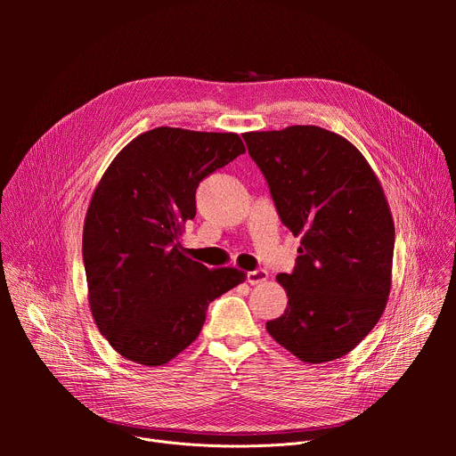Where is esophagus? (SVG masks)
Segmentation results:
<instances>
[{"mask_svg":"<svg viewBox=\"0 0 456 456\" xmlns=\"http://www.w3.org/2000/svg\"><path fill=\"white\" fill-rule=\"evenodd\" d=\"M267 278H269V273L265 269H256V271L247 273V283H250V285L264 283V281H267Z\"/></svg>","mask_w":456,"mask_h":456,"instance_id":"esophagus-1","label":"esophagus"}]
</instances>
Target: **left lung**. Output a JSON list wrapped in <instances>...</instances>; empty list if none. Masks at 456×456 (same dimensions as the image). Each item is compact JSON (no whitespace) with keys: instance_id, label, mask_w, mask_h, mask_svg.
Wrapping results in <instances>:
<instances>
[{"instance_id":"1","label":"left lung","mask_w":456,"mask_h":456,"mask_svg":"<svg viewBox=\"0 0 456 456\" xmlns=\"http://www.w3.org/2000/svg\"><path fill=\"white\" fill-rule=\"evenodd\" d=\"M264 173L278 216L299 256L278 274L289 305L269 334L305 362L352 352L384 312L395 225L384 191L361 151L317 126L241 135Z\"/></svg>"}]
</instances>
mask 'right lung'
I'll use <instances>...</instances> for the list:
<instances>
[{"instance_id":"add662e5","label":"right lung","mask_w":456,"mask_h":456,"mask_svg":"<svg viewBox=\"0 0 456 456\" xmlns=\"http://www.w3.org/2000/svg\"><path fill=\"white\" fill-rule=\"evenodd\" d=\"M245 153L236 134L155 127L102 175L83 232L88 299L99 332L127 361L160 366L199 338L208 306L245 281L183 256L199 183Z\"/></svg>"}]
</instances>
